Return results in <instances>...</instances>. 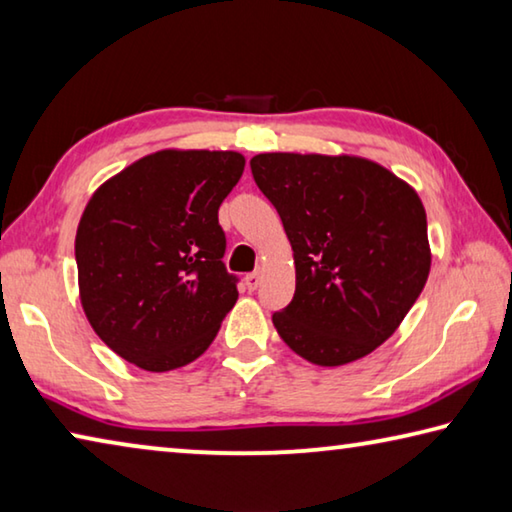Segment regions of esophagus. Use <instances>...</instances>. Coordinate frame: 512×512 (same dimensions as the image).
<instances>
[{
	"label": "esophagus",
	"mask_w": 512,
	"mask_h": 512,
	"mask_svg": "<svg viewBox=\"0 0 512 512\" xmlns=\"http://www.w3.org/2000/svg\"><path fill=\"white\" fill-rule=\"evenodd\" d=\"M244 282H246V289H248V291H255V289L259 287V282H262V275H259L257 271H255V273H248V275L244 277Z\"/></svg>",
	"instance_id": "1"
}]
</instances>
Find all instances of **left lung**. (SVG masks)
<instances>
[{
  "label": "left lung",
  "mask_w": 512,
  "mask_h": 512,
  "mask_svg": "<svg viewBox=\"0 0 512 512\" xmlns=\"http://www.w3.org/2000/svg\"><path fill=\"white\" fill-rule=\"evenodd\" d=\"M253 178L275 205L296 262V293L277 334L316 366L379 348L427 284L431 250L420 196L357 155L259 153Z\"/></svg>",
  "instance_id": "obj_1"
}]
</instances>
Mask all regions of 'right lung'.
Returning a JSON list of instances; mask_svg holds the SVG:
<instances>
[{
	"label": "right lung",
	"instance_id": "1",
	"mask_svg": "<svg viewBox=\"0 0 512 512\" xmlns=\"http://www.w3.org/2000/svg\"><path fill=\"white\" fill-rule=\"evenodd\" d=\"M237 151L164 149L106 180L76 230L81 305L99 339L151 372L210 348L237 302L219 207L244 173Z\"/></svg>",
	"mask_w": 512,
	"mask_h": 512
}]
</instances>
